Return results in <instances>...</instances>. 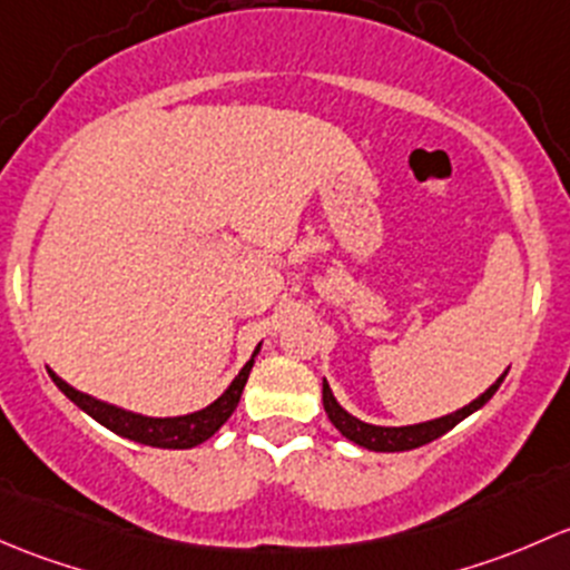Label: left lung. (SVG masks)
Here are the masks:
<instances>
[{"label":"left lung","mask_w":570,"mask_h":570,"mask_svg":"<svg viewBox=\"0 0 570 570\" xmlns=\"http://www.w3.org/2000/svg\"><path fill=\"white\" fill-rule=\"evenodd\" d=\"M504 375H508V371H504L500 379H497L494 384H491L489 390L483 392V395L474 397L469 406H463V409H459V412H453L448 416H439V420L420 422V425L384 428V425H371V422L356 420L354 414H348L343 406H340L337 397H334L332 390H328L326 379H324V409H326L328 420H332V425L337 428V431L343 433L348 442L360 444V448H365V450H373V453H403V450L422 448V444H428V442H433V439L444 436L450 428H455L461 420H466L469 414L478 412L480 406H485V403L494 397V392L500 390Z\"/></svg>","instance_id":"left-lung-1"}]
</instances>
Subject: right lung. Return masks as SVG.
Wrapping results in <instances>:
<instances>
[{
  "instance_id": "1",
  "label": "right lung",
  "mask_w": 570,
  "mask_h": 570,
  "mask_svg": "<svg viewBox=\"0 0 570 570\" xmlns=\"http://www.w3.org/2000/svg\"><path fill=\"white\" fill-rule=\"evenodd\" d=\"M257 351H261V345L255 348L252 360L242 367V373L233 379V384L227 386V390L222 392L210 406L184 416H145V414L126 412V409L111 406V403H104L98 401V397L73 390V386H70L68 381H62L55 371H49V375L51 381L60 386V392H66V397H70L81 412H87L92 420L101 422L104 428L115 431L117 436H126L131 439V442L150 444V448H161V450H189V448H197V444H203L205 439L214 436V433L230 420V414L236 412L238 401H242L246 379H249L252 365H255Z\"/></svg>"
}]
</instances>
